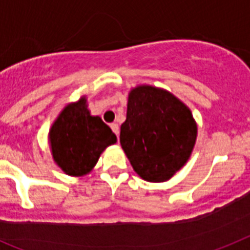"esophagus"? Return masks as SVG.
Listing matches in <instances>:
<instances>
[{"label":"esophagus","instance_id":"1","mask_svg":"<svg viewBox=\"0 0 250 250\" xmlns=\"http://www.w3.org/2000/svg\"><path fill=\"white\" fill-rule=\"evenodd\" d=\"M111 129L115 134H116L117 139H119V134H120V126L117 125V124H111Z\"/></svg>","mask_w":250,"mask_h":250}]
</instances>
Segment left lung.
Returning <instances> with one entry per match:
<instances>
[{
	"label": "left lung",
	"mask_w": 250,
	"mask_h": 250,
	"mask_svg": "<svg viewBox=\"0 0 250 250\" xmlns=\"http://www.w3.org/2000/svg\"><path fill=\"white\" fill-rule=\"evenodd\" d=\"M197 134L190 108L168 90L143 84L129 92L120 144L143 180H170L190 158Z\"/></svg>",
	"instance_id": "1"
}]
</instances>
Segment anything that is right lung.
Returning a JSON list of instances; mask_svg holds the SVG:
<instances>
[{
    "label": "right lung",
    "instance_id": "right-lung-1",
    "mask_svg": "<svg viewBox=\"0 0 250 250\" xmlns=\"http://www.w3.org/2000/svg\"><path fill=\"white\" fill-rule=\"evenodd\" d=\"M116 140L100 116L90 115L85 96L67 103L48 133L55 164L66 175L75 177L89 174L103 150Z\"/></svg>",
    "mask_w": 250,
    "mask_h": 250
}]
</instances>
